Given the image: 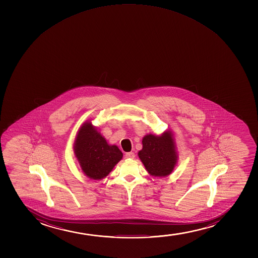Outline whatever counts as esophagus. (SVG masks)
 <instances>
[{"instance_id": "34e87169", "label": "esophagus", "mask_w": 258, "mask_h": 258, "mask_svg": "<svg viewBox=\"0 0 258 258\" xmlns=\"http://www.w3.org/2000/svg\"><path fill=\"white\" fill-rule=\"evenodd\" d=\"M124 157L128 158V159H134V157H135V154H134V152H126L125 155H124Z\"/></svg>"}]
</instances>
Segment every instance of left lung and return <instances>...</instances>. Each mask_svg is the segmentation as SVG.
Wrapping results in <instances>:
<instances>
[{
	"mask_svg": "<svg viewBox=\"0 0 258 258\" xmlns=\"http://www.w3.org/2000/svg\"><path fill=\"white\" fill-rule=\"evenodd\" d=\"M142 144L139 157L149 174L154 176L169 175L177 158L171 133L166 132L162 136L149 134L144 137Z\"/></svg>",
	"mask_w": 258,
	"mask_h": 258,
	"instance_id": "obj_1",
	"label": "left lung"
}]
</instances>
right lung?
Listing matches in <instances>:
<instances>
[{"mask_svg": "<svg viewBox=\"0 0 258 258\" xmlns=\"http://www.w3.org/2000/svg\"><path fill=\"white\" fill-rule=\"evenodd\" d=\"M74 151L84 174L94 180L106 177L123 157L119 149L108 145L91 123L81 126Z\"/></svg>", "mask_w": 258, "mask_h": 258, "instance_id": "add662e5", "label": "right lung"}]
</instances>
